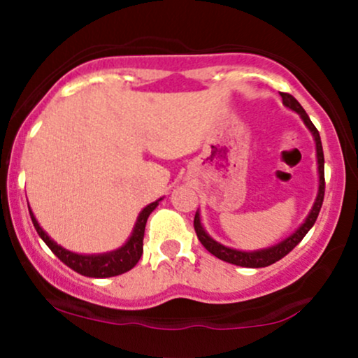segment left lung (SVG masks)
Returning <instances> with one entry per match:
<instances>
[{"label": "left lung", "mask_w": 358, "mask_h": 358, "mask_svg": "<svg viewBox=\"0 0 358 358\" xmlns=\"http://www.w3.org/2000/svg\"><path fill=\"white\" fill-rule=\"evenodd\" d=\"M281 97H282V104H285L286 108L296 110L299 116H301L303 121H305V124L308 126V129L313 133L315 141H316V156H318V171H320V188H318V196H316V202L313 205V208H311L308 219L305 220V224H303L301 227H299L298 231L293 234V236L287 237L286 241L279 242L278 245H273V248H269V249L256 250V252H242V250L225 248V245H222V244H219V242L213 241L212 237L203 231L202 224H200L199 212L195 213V219H193V227H195L196 237H199V241L202 242L203 248L207 249L210 254H213L215 257L222 259V261L231 262V264H236V266H242V268H266V266L274 264V262L279 261V259L285 257L286 254H289L291 250H293L299 244V242H301V239L306 236L308 231L313 227L316 219H318L320 208H322V205H323L324 158H323V148H322V139H320V133H318V129L315 127L313 122H311V119L308 117L306 110L301 108V104H299V102L294 99L291 94L281 92Z\"/></svg>", "instance_id": "8db88e82"}]
</instances>
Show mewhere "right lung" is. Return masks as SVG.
Here are the masks:
<instances>
[{
	"label": "right lung",
	"instance_id": "1",
	"mask_svg": "<svg viewBox=\"0 0 358 358\" xmlns=\"http://www.w3.org/2000/svg\"><path fill=\"white\" fill-rule=\"evenodd\" d=\"M158 202L150 203L148 207L143 208L138 217L136 225H134L133 236L129 237V241H127L121 249L113 250V252H108V254H99V256H82V254L71 252V250L60 248L59 244H55V242H53L50 237L43 232V229L38 225V222H36L31 210H30V217L35 225V231L38 232V236L42 237V241L48 245V248H50L52 252L55 254V256L59 257L65 266H69V268L76 271V273L82 274V276L113 278V276H119V274L122 273H127V271L133 269L134 266H136V262L139 261V257H141L143 254V237H145L146 220L148 217H150V213L156 208Z\"/></svg>",
	"mask_w": 358,
	"mask_h": 358
}]
</instances>
